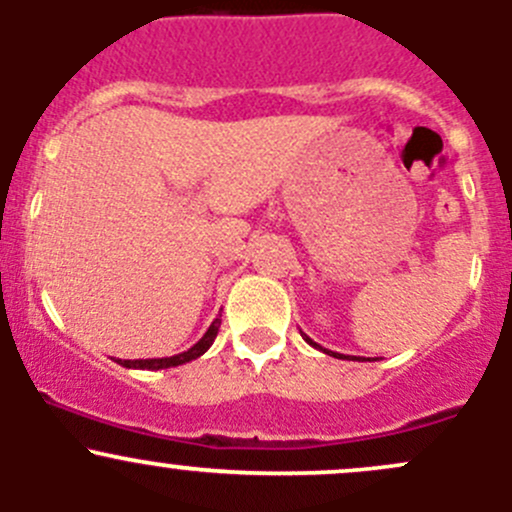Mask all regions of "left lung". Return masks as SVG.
<instances>
[{
    "label": "left lung",
    "instance_id": "8db88e82",
    "mask_svg": "<svg viewBox=\"0 0 512 512\" xmlns=\"http://www.w3.org/2000/svg\"><path fill=\"white\" fill-rule=\"evenodd\" d=\"M302 337H304V334H302ZM304 342H307V344H312V347L314 349H322V347H319V344L317 342H312V339H309V337H304ZM322 352H324V349H322ZM329 356H337V359H349V356H344V354H337V352H327ZM354 361V359H352Z\"/></svg>",
    "mask_w": 512,
    "mask_h": 512
}]
</instances>
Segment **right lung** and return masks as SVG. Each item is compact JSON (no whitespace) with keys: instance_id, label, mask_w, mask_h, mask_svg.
<instances>
[{"instance_id":"1","label":"right lung","mask_w":512,"mask_h":512,"mask_svg":"<svg viewBox=\"0 0 512 512\" xmlns=\"http://www.w3.org/2000/svg\"><path fill=\"white\" fill-rule=\"evenodd\" d=\"M218 329H220V319H215V322L208 327V332L200 337V342L193 344V347L183 354L163 356V359H118V364L126 366V369H146V371H158V369H170V366L188 364V361L198 359V356H203L210 347H213L215 337H218Z\"/></svg>"}]
</instances>
